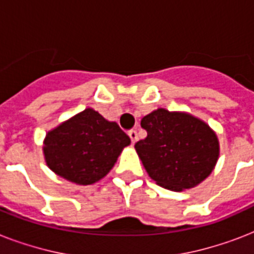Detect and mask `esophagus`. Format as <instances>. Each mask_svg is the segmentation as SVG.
Returning <instances> with one entry per match:
<instances>
[{
	"mask_svg": "<svg viewBox=\"0 0 254 254\" xmlns=\"http://www.w3.org/2000/svg\"><path fill=\"white\" fill-rule=\"evenodd\" d=\"M127 134H129V137H130L131 143L137 142V139H138V134H137V131H135V130H130V131H129V133H127Z\"/></svg>",
	"mask_w": 254,
	"mask_h": 254,
	"instance_id": "1",
	"label": "esophagus"
}]
</instances>
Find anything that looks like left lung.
Masks as SVG:
<instances>
[{"mask_svg":"<svg viewBox=\"0 0 254 254\" xmlns=\"http://www.w3.org/2000/svg\"><path fill=\"white\" fill-rule=\"evenodd\" d=\"M141 127L147 137L135 143V151L149 177L163 189H193L216 166L219 139L203 120L158 108L141 120Z\"/></svg>","mask_w":254,"mask_h":254,"instance_id":"8db88e82","label":"left lung"}]
</instances>
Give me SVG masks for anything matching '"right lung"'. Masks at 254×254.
I'll use <instances>...</instances> for the list:
<instances>
[{"label":"right lung","instance_id":"add662e5","mask_svg":"<svg viewBox=\"0 0 254 254\" xmlns=\"http://www.w3.org/2000/svg\"><path fill=\"white\" fill-rule=\"evenodd\" d=\"M129 145L130 138L115 121L87 108L47 131L43 155L58 177L88 186L103 179Z\"/></svg>","mask_w":254,"mask_h":254}]
</instances>
